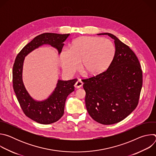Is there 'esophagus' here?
Segmentation results:
<instances>
[{"label":"esophagus","instance_id":"1","mask_svg":"<svg viewBox=\"0 0 156 156\" xmlns=\"http://www.w3.org/2000/svg\"><path fill=\"white\" fill-rule=\"evenodd\" d=\"M83 84V83L80 80H78L76 81V83H75V87H76V88H80V87H81L82 86Z\"/></svg>","mask_w":156,"mask_h":156}]
</instances>
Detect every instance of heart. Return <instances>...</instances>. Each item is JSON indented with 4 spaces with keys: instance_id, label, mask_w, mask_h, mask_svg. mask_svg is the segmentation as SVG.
<instances>
[{
    "instance_id": "1",
    "label": "heart",
    "mask_w": 156,
    "mask_h": 156,
    "mask_svg": "<svg viewBox=\"0 0 156 156\" xmlns=\"http://www.w3.org/2000/svg\"><path fill=\"white\" fill-rule=\"evenodd\" d=\"M115 52L110 40L93 36H81L74 39L70 49L65 48L60 54L63 70L73 74L81 61V68L86 73L96 75L104 71L112 62Z\"/></svg>"
}]
</instances>
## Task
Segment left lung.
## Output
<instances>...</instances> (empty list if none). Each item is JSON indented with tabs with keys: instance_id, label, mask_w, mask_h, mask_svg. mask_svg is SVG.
Listing matches in <instances>:
<instances>
[{
	"instance_id": "left-lung-1",
	"label": "left lung",
	"mask_w": 156,
	"mask_h": 156,
	"mask_svg": "<svg viewBox=\"0 0 156 156\" xmlns=\"http://www.w3.org/2000/svg\"><path fill=\"white\" fill-rule=\"evenodd\" d=\"M114 40L115 52L108 69L83 80L86 107L90 115L103 125L117 123L129 115L138 103L143 84L140 62L133 51L119 38Z\"/></svg>"
}]
</instances>
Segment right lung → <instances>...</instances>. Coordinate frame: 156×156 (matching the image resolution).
Listing matches in <instances>:
<instances>
[{
	"label": "right lung",
	"instance_id": "add662e5",
	"mask_svg": "<svg viewBox=\"0 0 156 156\" xmlns=\"http://www.w3.org/2000/svg\"><path fill=\"white\" fill-rule=\"evenodd\" d=\"M70 34L46 33L35 37L17 55L13 66V86L17 99L25 114L31 120L48 125L58 121L64 114L67 96L75 90L76 79L57 80L53 92L46 99L37 101L29 94L23 81V68L25 58L30 52L44 45L55 49L58 54L62 52L64 42Z\"/></svg>",
	"mask_w": 156,
	"mask_h": 156
}]
</instances>
